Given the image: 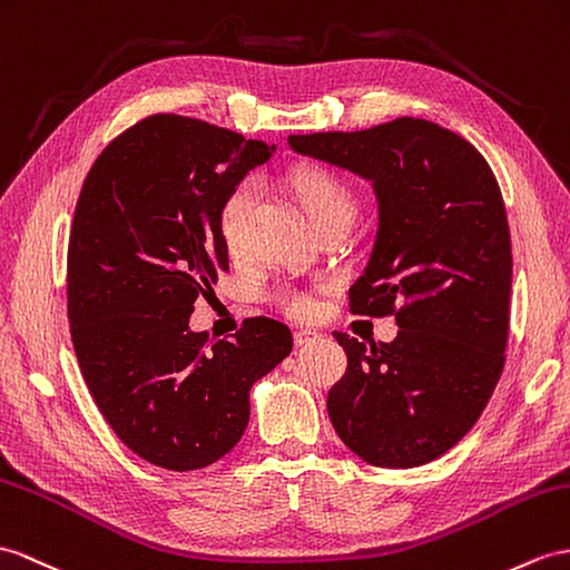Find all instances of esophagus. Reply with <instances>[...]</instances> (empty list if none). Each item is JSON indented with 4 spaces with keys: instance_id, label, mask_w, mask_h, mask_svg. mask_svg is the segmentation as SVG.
I'll use <instances>...</instances> for the list:
<instances>
[{
    "instance_id": "1",
    "label": "esophagus",
    "mask_w": 570,
    "mask_h": 570,
    "mask_svg": "<svg viewBox=\"0 0 570 570\" xmlns=\"http://www.w3.org/2000/svg\"><path fill=\"white\" fill-rule=\"evenodd\" d=\"M316 338H318V333L312 331V328H297L295 331V345H309Z\"/></svg>"
}]
</instances>
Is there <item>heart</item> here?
I'll return each instance as SVG.
<instances>
[{
	"mask_svg": "<svg viewBox=\"0 0 570 570\" xmlns=\"http://www.w3.org/2000/svg\"><path fill=\"white\" fill-rule=\"evenodd\" d=\"M289 190L295 193L302 210L307 213L312 227L324 225L331 219H353L355 198L351 188L343 184L338 176L316 166H304L289 174ZM254 207V186L248 180L234 186L217 207V229L229 252H239L246 239V222ZM283 307L295 316H307L312 312V299L293 289H283L275 297Z\"/></svg>",
	"mask_w": 570,
	"mask_h": 570,
	"instance_id": "1",
	"label": "heart"
}]
</instances>
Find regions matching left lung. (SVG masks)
I'll return each instance as SVG.
<instances>
[{"label":"left lung","instance_id":"1","mask_svg":"<svg viewBox=\"0 0 570 570\" xmlns=\"http://www.w3.org/2000/svg\"><path fill=\"white\" fill-rule=\"evenodd\" d=\"M287 142L372 186L377 232L351 307L399 326L370 351L336 333L348 367L326 399L333 430L372 466L433 462L476 423L505 363L512 254L498 180L474 145L423 118Z\"/></svg>","mask_w":570,"mask_h":570}]
</instances>
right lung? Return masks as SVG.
<instances>
[{
	"instance_id": "add662e5",
	"label": "right lung",
	"mask_w": 570,
	"mask_h": 570,
	"mask_svg": "<svg viewBox=\"0 0 570 570\" xmlns=\"http://www.w3.org/2000/svg\"><path fill=\"white\" fill-rule=\"evenodd\" d=\"M273 151L159 114L118 135L81 186L67 252L75 353L108 425L149 464L193 471L232 452L252 386L293 351L289 328L266 316L213 345L188 326L229 266L217 207Z\"/></svg>"
}]
</instances>
